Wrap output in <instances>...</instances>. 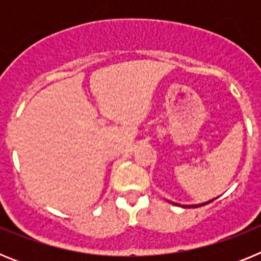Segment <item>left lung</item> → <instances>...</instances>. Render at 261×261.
Masks as SVG:
<instances>
[{
    "label": "left lung",
    "mask_w": 261,
    "mask_h": 261,
    "mask_svg": "<svg viewBox=\"0 0 261 261\" xmlns=\"http://www.w3.org/2000/svg\"><path fill=\"white\" fill-rule=\"evenodd\" d=\"M214 200L216 199H212V200H209V201H206V202H202V204H197V205H180V204H176V202H172V201H168V202H171V204H174V205H177V206H183V208H188V206H192V208H197V206H202V205H206V204H209V202H212V201H214Z\"/></svg>",
    "instance_id": "left-lung-1"
}]
</instances>
